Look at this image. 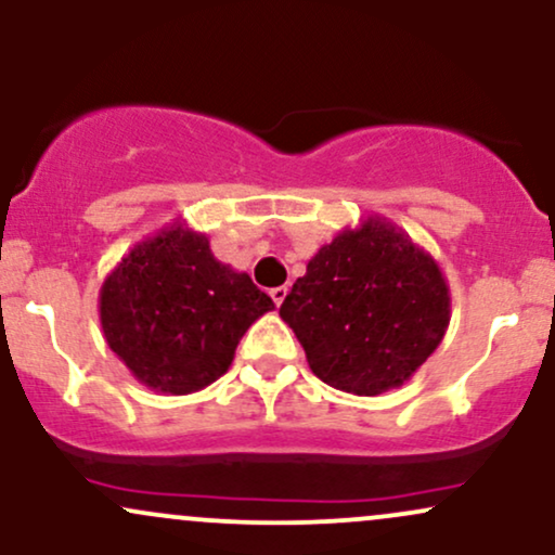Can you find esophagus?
Returning <instances> with one entry per match:
<instances>
[{
  "label": "esophagus",
  "instance_id": "1",
  "mask_svg": "<svg viewBox=\"0 0 555 555\" xmlns=\"http://www.w3.org/2000/svg\"><path fill=\"white\" fill-rule=\"evenodd\" d=\"M286 295H289V289H286V286H273V289H271V299L276 305H282Z\"/></svg>",
  "mask_w": 555,
  "mask_h": 555
}]
</instances>
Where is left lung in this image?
Here are the masks:
<instances>
[{"mask_svg":"<svg viewBox=\"0 0 555 555\" xmlns=\"http://www.w3.org/2000/svg\"><path fill=\"white\" fill-rule=\"evenodd\" d=\"M279 315L323 384L378 397L436 352L451 295L430 253L384 216H367L308 260Z\"/></svg>","mask_w":555,"mask_h":555,"instance_id":"obj_1","label":"left lung"}]
</instances>
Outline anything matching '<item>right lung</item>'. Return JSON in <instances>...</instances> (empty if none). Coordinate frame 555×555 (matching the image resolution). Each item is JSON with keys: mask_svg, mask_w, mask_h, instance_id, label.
<instances>
[{"mask_svg": "<svg viewBox=\"0 0 555 555\" xmlns=\"http://www.w3.org/2000/svg\"><path fill=\"white\" fill-rule=\"evenodd\" d=\"M273 299L214 258L184 221L158 229L114 266L99 292L109 349L143 386L182 397L229 371L234 349Z\"/></svg>", "mask_w": 555, "mask_h": 555, "instance_id": "1", "label": "right lung"}]
</instances>
